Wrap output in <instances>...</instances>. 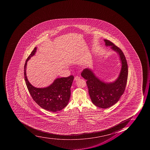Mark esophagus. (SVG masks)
<instances>
[{
  "label": "esophagus",
  "instance_id": "34e87169",
  "mask_svg": "<svg viewBox=\"0 0 150 150\" xmlns=\"http://www.w3.org/2000/svg\"><path fill=\"white\" fill-rule=\"evenodd\" d=\"M80 77H79V76H76L75 77H74V81H77L78 80H79V79H80Z\"/></svg>",
  "mask_w": 150,
  "mask_h": 150
}]
</instances>
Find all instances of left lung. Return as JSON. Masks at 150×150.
Listing matches in <instances>:
<instances>
[{
  "label": "left lung",
  "mask_w": 150,
  "mask_h": 150,
  "mask_svg": "<svg viewBox=\"0 0 150 150\" xmlns=\"http://www.w3.org/2000/svg\"><path fill=\"white\" fill-rule=\"evenodd\" d=\"M106 46L119 55L122 68L119 76L112 83H105L95 75L92 70L86 69L82 71L81 76L87 80L88 93L92 103L101 108H110L117 103L125 91L128 76V67L125 55L122 50L109 40L104 39Z\"/></svg>",
  "instance_id": "obj_1"
}]
</instances>
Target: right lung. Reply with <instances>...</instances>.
I'll return each mask as SVG.
<instances>
[{"mask_svg":"<svg viewBox=\"0 0 150 150\" xmlns=\"http://www.w3.org/2000/svg\"><path fill=\"white\" fill-rule=\"evenodd\" d=\"M37 47H35L28 57L24 67L25 83L28 91L33 100L41 108L47 111L56 112L65 108L69 101L71 88L73 81V76L67 77L57 78L51 85L43 88H35L30 83L26 76L27 62L34 55Z\"/></svg>","mask_w":150,"mask_h":150,"instance_id":"right-lung-1","label":"right lung"}]
</instances>
